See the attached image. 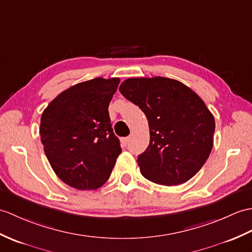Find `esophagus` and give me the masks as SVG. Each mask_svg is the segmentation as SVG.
Wrapping results in <instances>:
<instances>
[{"instance_id":"obj_1","label":"esophagus","mask_w":252,"mask_h":252,"mask_svg":"<svg viewBox=\"0 0 252 252\" xmlns=\"http://www.w3.org/2000/svg\"><path fill=\"white\" fill-rule=\"evenodd\" d=\"M120 142H121V145H122V146H125V147H126V146L127 145L128 138H127V137H122V138L120 139Z\"/></svg>"}]
</instances>
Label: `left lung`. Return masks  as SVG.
Returning <instances> with one entry per match:
<instances>
[{
	"label": "left lung",
	"instance_id": "8db88e82",
	"mask_svg": "<svg viewBox=\"0 0 252 252\" xmlns=\"http://www.w3.org/2000/svg\"><path fill=\"white\" fill-rule=\"evenodd\" d=\"M119 91L147 117L150 142L137 158L143 176L177 186L191 179L213 149L215 118L196 93L165 77L128 78Z\"/></svg>",
	"mask_w": 252,
	"mask_h": 252
}]
</instances>
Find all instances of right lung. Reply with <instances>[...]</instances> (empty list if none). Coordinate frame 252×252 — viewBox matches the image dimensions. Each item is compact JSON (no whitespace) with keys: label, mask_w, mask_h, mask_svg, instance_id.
Wrapping results in <instances>:
<instances>
[{"label":"right lung","mask_w":252,"mask_h":252,"mask_svg":"<svg viewBox=\"0 0 252 252\" xmlns=\"http://www.w3.org/2000/svg\"><path fill=\"white\" fill-rule=\"evenodd\" d=\"M119 78L97 77L68 88L40 118V140L57 176L78 190H95L108 180L120 142L108 106Z\"/></svg>","instance_id":"obj_1"}]
</instances>
